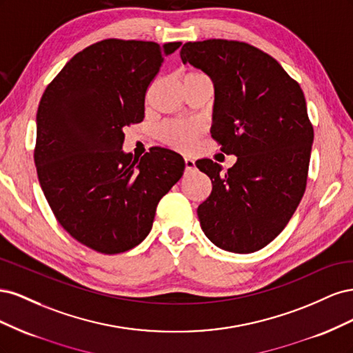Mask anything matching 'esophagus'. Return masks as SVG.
I'll return each mask as SVG.
<instances>
[{"label": "esophagus", "instance_id": "esophagus-1", "mask_svg": "<svg viewBox=\"0 0 353 353\" xmlns=\"http://www.w3.org/2000/svg\"><path fill=\"white\" fill-rule=\"evenodd\" d=\"M184 163H185V170H193L196 168V162H194L193 159H190V157L184 159Z\"/></svg>", "mask_w": 353, "mask_h": 353}]
</instances>
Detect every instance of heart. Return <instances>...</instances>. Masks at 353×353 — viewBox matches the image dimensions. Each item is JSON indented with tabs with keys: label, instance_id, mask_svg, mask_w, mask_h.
I'll use <instances>...</instances> for the list:
<instances>
[{
	"label": "heart",
	"instance_id": "1",
	"mask_svg": "<svg viewBox=\"0 0 353 353\" xmlns=\"http://www.w3.org/2000/svg\"><path fill=\"white\" fill-rule=\"evenodd\" d=\"M194 77H205V73L193 70V72H188L184 78H194ZM201 132H203V128L197 122L168 121L160 125L159 138L166 145L178 148V150H188V148H191L196 144Z\"/></svg>",
	"mask_w": 353,
	"mask_h": 353
}]
</instances>
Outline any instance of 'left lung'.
I'll use <instances>...</instances> for the list:
<instances>
[{
  "label": "left lung",
  "instance_id": "left-lung-1",
  "mask_svg": "<svg viewBox=\"0 0 353 353\" xmlns=\"http://www.w3.org/2000/svg\"><path fill=\"white\" fill-rule=\"evenodd\" d=\"M179 56L215 85L212 138L237 156L225 174L210 159L196 162L212 181L197 209L201 230L223 250H261L285 228L306 188L314 128L303 91L274 57L245 42H185Z\"/></svg>",
  "mask_w": 353,
  "mask_h": 353
}]
</instances>
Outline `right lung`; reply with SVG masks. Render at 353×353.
<instances>
[{
	"instance_id": "1",
	"label": "right lung",
	"mask_w": 353,
	"mask_h": 353,
	"mask_svg": "<svg viewBox=\"0 0 353 353\" xmlns=\"http://www.w3.org/2000/svg\"><path fill=\"white\" fill-rule=\"evenodd\" d=\"M181 42L109 38L74 54L42 94L35 166L60 225L87 248L116 254L152 230L157 203L183 176L181 154L122 152L123 128L144 119L147 88Z\"/></svg>"
}]
</instances>
